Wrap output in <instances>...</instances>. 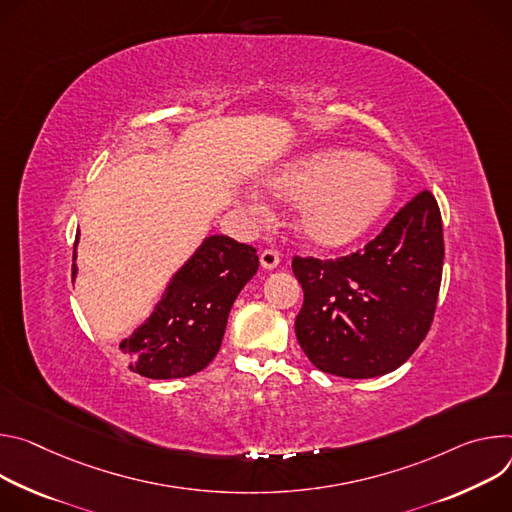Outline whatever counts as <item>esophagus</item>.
I'll list each match as a JSON object with an SVG mask.
<instances>
[{
    "instance_id": "obj_1",
    "label": "esophagus",
    "mask_w": 512,
    "mask_h": 512,
    "mask_svg": "<svg viewBox=\"0 0 512 512\" xmlns=\"http://www.w3.org/2000/svg\"><path fill=\"white\" fill-rule=\"evenodd\" d=\"M260 264H262L264 270H274V268L280 264L278 252H274V250H264V252H260Z\"/></svg>"
}]
</instances>
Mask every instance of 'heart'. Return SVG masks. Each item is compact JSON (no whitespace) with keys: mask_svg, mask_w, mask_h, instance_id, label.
<instances>
[{"mask_svg":"<svg viewBox=\"0 0 512 512\" xmlns=\"http://www.w3.org/2000/svg\"><path fill=\"white\" fill-rule=\"evenodd\" d=\"M264 185L274 197L299 203L297 232L319 250H342L364 238L396 195V177L388 164L346 148L293 158L272 170ZM244 201L254 213L266 211L254 191Z\"/></svg>","mask_w":512,"mask_h":512,"instance_id":"1","label":"heart"}]
</instances>
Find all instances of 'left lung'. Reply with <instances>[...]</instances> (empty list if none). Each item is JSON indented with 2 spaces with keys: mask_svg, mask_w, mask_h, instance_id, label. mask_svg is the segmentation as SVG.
<instances>
[{
  "mask_svg": "<svg viewBox=\"0 0 512 512\" xmlns=\"http://www.w3.org/2000/svg\"><path fill=\"white\" fill-rule=\"evenodd\" d=\"M441 270V213L421 191L362 250L335 260L293 258L305 295L295 321L299 346L335 376L396 370L431 327Z\"/></svg>",
  "mask_w": 512,
  "mask_h": 512,
  "instance_id": "obj_1",
  "label": "left lung"
}]
</instances>
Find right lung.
Here are the masks:
<instances>
[{"label": "right lung", "instance_id": "right-lung-1", "mask_svg": "<svg viewBox=\"0 0 512 512\" xmlns=\"http://www.w3.org/2000/svg\"><path fill=\"white\" fill-rule=\"evenodd\" d=\"M75 258L77 252L73 278ZM256 270L258 256L252 246L227 236L205 238L170 278L150 317L122 339L120 352L130 370L154 380L201 372L219 352L227 315Z\"/></svg>", "mask_w": 512, "mask_h": 512}]
</instances>
